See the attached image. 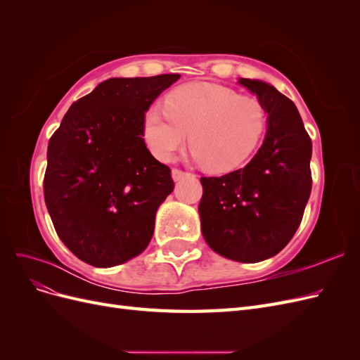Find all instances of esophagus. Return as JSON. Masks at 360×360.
Listing matches in <instances>:
<instances>
[{"instance_id": "obj_1", "label": "esophagus", "mask_w": 360, "mask_h": 360, "mask_svg": "<svg viewBox=\"0 0 360 360\" xmlns=\"http://www.w3.org/2000/svg\"><path fill=\"white\" fill-rule=\"evenodd\" d=\"M189 176H191V174L186 172V171H181V169H179V168H174V169H172V179H174V181L183 180L184 177H189Z\"/></svg>"}]
</instances>
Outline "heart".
Returning <instances> with one entry per match:
<instances>
[{"label": "heart", "instance_id": "heart-1", "mask_svg": "<svg viewBox=\"0 0 360 360\" xmlns=\"http://www.w3.org/2000/svg\"><path fill=\"white\" fill-rule=\"evenodd\" d=\"M267 127V110L257 97L210 82L177 86L162 106L144 115L143 135L151 155L168 160L188 139L192 156L212 172L243 167Z\"/></svg>", "mask_w": 360, "mask_h": 360}]
</instances>
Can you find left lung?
Segmentation results:
<instances>
[{
	"mask_svg": "<svg viewBox=\"0 0 360 360\" xmlns=\"http://www.w3.org/2000/svg\"><path fill=\"white\" fill-rule=\"evenodd\" d=\"M264 103V143L245 168L221 177H201V230L219 255L257 263L291 240L309 200L312 143L287 96L261 81L238 79Z\"/></svg>",
	"mask_w": 360,
	"mask_h": 360,
	"instance_id": "8db88e82",
	"label": "left lung"
}]
</instances>
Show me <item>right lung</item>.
I'll use <instances>...</instances> for the list:
<instances>
[{
  "label": "right lung",
  "mask_w": 360,
  "mask_h": 360,
  "mask_svg": "<svg viewBox=\"0 0 360 360\" xmlns=\"http://www.w3.org/2000/svg\"><path fill=\"white\" fill-rule=\"evenodd\" d=\"M180 78H111L73 102L48 144L43 193L53 228L94 267L139 255L158 207L174 189L169 167L151 156L143 122L151 102Z\"/></svg>",
  "instance_id": "obj_1"
}]
</instances>
